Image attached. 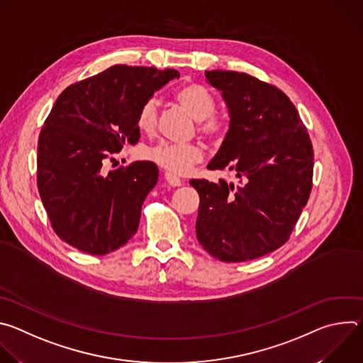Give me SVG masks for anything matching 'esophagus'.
Masks as SVG:
<instances>
[{"label":"esophagus","mask_w":363,"mask_h":363,"mask_svg":"<svg viewBox=\"0 0 363 363\" xmlns=\"http://www.w3.org/2000/svg\"><path fill=\"white\" fill-rule=\"evenodd\" d=\"M165 179H167V182L171 185V186H181L182 185V181L178 178V177H175V175H172V174H165Z\"/></svg>","instance_id":"esophagus-1"}]
</instances>
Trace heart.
Masks as SVG:
<instances>
[{
  "mask_svg": "<svg viewBox=\"0 0 363 363\" xmlns=\"http://www.w3.org/2000/svg\"><path fill=\"white\" fill-rule=\"evenodd\" d=\"M175 99L188 113L198 121V130L210 139H218L224 132V122L214 116L217 101L211 91L201 84H186L175 93ZM158 122V101L149 99L138 112V126L152 132ZM147 160L174 175H185L202 161V150L195 143H160L146 153Z\"/></svg>",
  "mask_w": 363,
  "mask_h": 363,
  "instance_id": "obj_1",
  "label": "heart"
}]
</instances>
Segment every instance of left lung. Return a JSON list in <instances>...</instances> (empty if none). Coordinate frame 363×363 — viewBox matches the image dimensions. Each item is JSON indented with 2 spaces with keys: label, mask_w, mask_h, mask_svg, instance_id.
I'll use <instances>...</instances> for the list:
<instances>
[{
  "label": "left lung",
  "mask_w": 363,
  "mask_h": 363,
  "mask_svg": "<svg viewBox=\"0 0 363 363\" xmlns=\"http://www.w3.org/2000/svg\"><path fill=\"white\" fill-rule=\"evenodd\" d=\"M221 91L230 125L208 169H230L240 185L192 179L199 194L196 238L227 263L273 252L290 237L312 191L313 147L290 99L238 72H205Z\"/></svg>",
  "instance_id": "obj_1"
}]
</instances>
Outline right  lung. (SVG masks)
Returning a JSON list of instances; mask_svg holds the SVG:
<instances>
[{"instance_id": "1", "label": "right lung", "mask_w": 363, "mask_h": 363, "mask_svg": "<svg viewBox=\"0 0 363 363\" xmlns=\"http://www.w3.org/2000/svg\"><path fill=\"white\" fill-rule=\"evenodd\" d=\"M172 79H179L174 69L115 65L57 97L38 138L37 186L51 227L67 244L103 255L138 231L158 167L138 161L106 172V164L138 142L140 106Z\"/></svg>"}]
</instances>
